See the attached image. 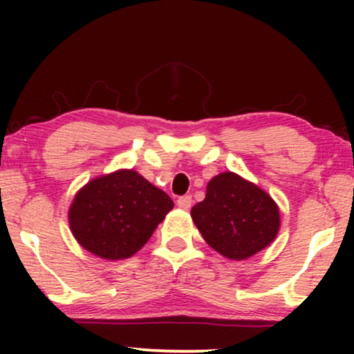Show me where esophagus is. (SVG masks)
I'll use <instances>...</instances> for the list:
<instances>
[{"label": "esophagus", "instance_id": "obj_1", "mask_svg": "<svg viewBox=\"0 0 354 354\" xmlns=\"http://www.w3.org/2000/svg\"><path fill=\"white\" fill-rule=\"evenodd\" d=\"M191 203H193V200H191V196H181V198H178L176 205L180 206L181 209H189L191 208Z\"/></svg>", "mask_w": 354, "mask_h": 354}]
</instances>
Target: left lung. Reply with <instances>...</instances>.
<instances>
[{
  "mask_svg": "<svg viewBox=\"0 0 354 354\" xmlns=\"http://www.w3.org/2000/svg\"><path fill=\"white\" fill-rule=\"evenodd\" d=\"M191 218L205 241L234 261L270 246L281 223L273 198L233 171L211 178L205 200L191 208Z\"/></svg>",
  "mask_w": 354,
  "mask_h": 354,
  "instance_id": "left-lung-1",
  "label": "left lung"
}]
</instances>
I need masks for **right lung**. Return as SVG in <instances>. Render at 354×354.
<instances>
[{
  "instance_id": "right-lung-1",
  "label": "right lung",
  "mask_w": 354,
  "mask_h": 354,
  "mask_svg": "<svg viewBox=\"0 0 354 354\" xmlns=\"http://www.w3.org/2000/svg\"><path fill=\"white\" fill-rule=\"evenodd\" d=\"M165 191L135 169L101 174L75 194L68 221L84 250L109 261L131 258L173 209Z\"/></svg>"
}]
</instances>
